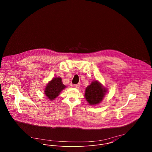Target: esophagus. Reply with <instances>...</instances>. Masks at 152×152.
<instances>
[{
	"mask_svg": "<svg viewBox=\"0 0 152 152\" xmlns=\"http://www.w3.org/2000/svg\"><path fill=\"white\" fill-rule=\"evenodd\" d=\"M74 87L76 88H78L80 87V84H74Z\"/></svg>",
	"mask_w": 152,
	"mask_h": 152,
	"instance_id": "obj_1",
	"label": "esophagus"
}]
</instances>
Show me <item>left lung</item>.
<instances>
[{"label": "left lung", "mask_w": 152, "mask_h": 152, "mask_svg": "<svg viewBox=\"0 0 152 152\" xmlns=\"http://www.w3.org/2000/svg\"><path fill=\"white\" fill-rule=\"evenodd\" d=\"M106 91L100 83L94 81L86 89V99L90 105L97 104L102 100Z\"/></svg>", "instance_id": "1"}]
</instances>
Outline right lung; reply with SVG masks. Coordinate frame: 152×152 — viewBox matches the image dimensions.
I'll list each match as a JSON object with an SVG mask.
<instances>
[{"mask_svg":"<svg viewBox=\"0 0 152 152\" xmlns=\"http://www.w3.org/2000/svg\"><path fill=\"white\" fill-rule=\"evenodd\" d=\"M66 86L63 84L61 78H53L47 85L45 93L50 100H54Z\"/></svg>","mask_w":152,"mask_h":152,"instance_id":"right-lung-1","label":"right lung"}]
</instances>
